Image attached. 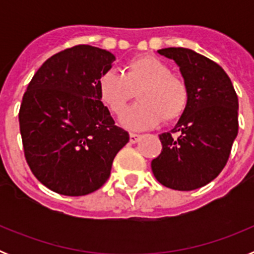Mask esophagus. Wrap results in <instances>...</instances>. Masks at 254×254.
I'll return each instance as SVG.
<instances>
[{"label":"esophagus","mask_w":254,"mask_h":254,"mask_svg":"<svg viewBox=\"0 0 254 254\" xmlns=\"http://www.w3.org/2000/svg\"><path fill=\"white\" fill-rule=\"evenodd\" d=\"M141 140V136L137 133H129V142L136 143Z\"/></svg>","instance_id":"1"}]
</instances>
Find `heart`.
Segmentation results:
<instances>
[{"label": "heart", "instance_id": "obj_1", "mask_svg": "<svg viewBox=\"0 0 254 254\" xmlns=\"http://www.w3.org/2000/svg\"><path fill=\"white\" fill-rule=\"evenodd\" d=\"M98 91L103 104L116 116L125 112L137 93V104L123 114L121 123L126 128L141 131L178 120L188 103L187 86L172 75L164 61L154 56H141L128 61L122 73L108 71L100 76Z\"/></svg>", "mask_w": 254, "mask_h": 254}]
</instances>
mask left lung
Returning <instances> with one entry per match:
<instances>
[{"label": "left lung", "instance_id": "left-lung-1", "mask_svg": "<svg viewBox=\"0 0 254 254\" xmlns=\"http://www.w3.org/2000/svg\"><path fill=\"white\" fill-rule=\"evenodd\" d=\"M158 53L179 67L188 103L172 131L159 134L163 150L151 161L152 173L168 188L197 190L214 181L228 161L238 134L237 93L225 71L205 56L181 47Z\"/></svg>", "mask_w": 254, "mask_h": 254}]
</instances>
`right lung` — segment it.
<instances>
[{"instance_id":"obj_1","label":"right lung","mask_w":254,"mask_h":254,"mask_svg":"<svg viewBox=\"0 0 254 254\" xmlns=\"http://www.w3.org/2000/svg\"><path fill=\"white\" fill-rule=\"evenodd\" d=\"M116 57L76 46L44 62L22 96L19 122L25 158L47 188L64 196L99 190L128 133L114 125L98 81Z\"/></svg>"}]
</instances>
